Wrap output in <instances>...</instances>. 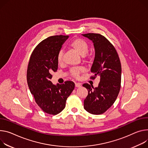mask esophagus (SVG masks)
Listing matches in <instances>:
<instances>
[{
    "label": "esophagus",
    "mask_w": 148,
    "mask_h": 148,
    "mask_svg": "<svg viewBox=\"0 0 148 148\" xmlns=\"http://www.w3.org/2000/svg\"><path fill=\"white\" fill-rule=\"evenodd\" d=\"M75 86L76 87H80L82 86V85H81V84H80V83H75Z\"/></svg>",
    "instance_id": "1"
}]
</instances>
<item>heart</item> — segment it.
Here are the masks:
<instances>
[{
  "label": "heart",
  "mask_w": 148,
  "mask_h": 148,
  "mask_svg": "<svg viewBox=\"0 0 148 148\" xmlns=\"http://www.w3.org/2000/svg\"><path fill=\"white\" fill-rule=\"evenodd\" d=\"M70 46L73 48L78 53L82 56L84 59H86L87 57V52L88 50V45L87 42L83 39L76 38L70 43ZM63 55L64 52L62 50H60L58 53L57 55V61L59 64H61L63 61ZM82 71L81 69H73L70 70V74L72 76L74 77H78L79 73Z\"/></svg>",
  "instance_id": "heart-1"
}]
</instances>
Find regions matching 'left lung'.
<instances>
[{
    "label": "left lung",
    "mask_w": 148,
    "mask_h": 148,
    "mask_svg": "<svg viewBox=\"0 0 148 148\" xmlns=\"http://www.w3.org/2000/svg\"><path fill=\"white\" fill-rule=\"evenodd\" d=\"M83 36L92 41L95 49V57L91 72L92 79L100 77L97 87L88 84L83 87L88 90V95L84 100V109L93 114L104 113L113 104L120 89L122 67L114 46L104 36L99 34L88 33Z\"/></svg>",
    "instance_id": "obj_1"
}]
</instances>
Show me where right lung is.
Segmentation results:
<instances>
[{
  "instance_id": "add662e5",
  "label": "right lung",
  "mask_w": 148,
  "mask_h": 148,
  "mask_svg": "<svg viewBox=\"0 0 148 148\" xmlns=\"http://www.w3.org/2000/svg\"><path fill=\"white\" fill-rule=\"evenodd\" d=\"M69 36H49L40 42L31 56L27 82L36 104L46 113L56 115L65 107L67 98L74 89L73 82L53 84L51 73L58 69L57 55Z\"/></svg>"
}]
</instances>
